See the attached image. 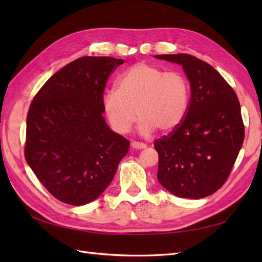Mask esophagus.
Masks as SVG:
<instances>
[{"instance_id": "obj_1", "label": "esophagus", "mask_w": 262, "mask_h": 262, "mask_svg": "<svg viewBox=\"0 0 262 262\" xmlns=\"http://www.w3.org/2000/svg\"><path fill=\"white\" fill-rule=\"evenodd\" d=\"M132 147L133 148H135V149H143V148H146L147 147V145L146 144H144V143H140V142H132Z\"/></svg>"}]
</instances>
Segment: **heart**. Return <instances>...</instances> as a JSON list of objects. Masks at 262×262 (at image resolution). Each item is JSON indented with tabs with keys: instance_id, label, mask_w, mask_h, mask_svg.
<instances>
[{
	"instance_id": "b5f03b06",
	"label": "heart",
	"mask_w": 262,
	"mask_h": 262,
	"mask_svg": "<svg viewBox=\"0 0 262 262\" xmlns=\"http://www.w3.org/2000/svg\"><path fill=\"white\" fill-rule=\"evenodd\" d=\"M190 89L180 72H165L145 62L128 68L117 79L116 90L102 97V108L113 129L126 134L137 118L138 132L148 136L170 133L181 125L189 107Z\"/></svg>"
}]
</instances>
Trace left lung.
<instances>
[{
    "label": "left lung",
    "instance_id": "obj_1",
    "mask_svg": "<svg viewBox=\"0 0 262 262\" xmlns=\"http://www.w3.org/2000/svg\"><path fill=\"white\" fill-rule=\"evenodd\" d=\"M182 66L190 101L181 125L154 142L158 179L181 198L207 197L224 185L244 141L236 93L208 63L188 54L157 55Z\"/></svg>",
    "mask_w": 262,
    "mask_h": 262
}]
</instances>
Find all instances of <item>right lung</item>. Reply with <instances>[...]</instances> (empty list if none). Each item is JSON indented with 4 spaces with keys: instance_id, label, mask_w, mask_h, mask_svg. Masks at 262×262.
Instances as JSON below:
<instances>
[{
    "instance_id": "1",
    "label": "right lung",
    "mask_w": 262,
    "mask_h": 262,
    "mask_svg": "<svg viewBox=\"0 0 262 262\" xmlns=\"http://www.w3.org/2000/svg\"><path fill=\"white\" fill-rule=\"evenodd\" d=\"M114 57L77 58L56 72L27 115L25 158L41 185L65 204L93 202L113 181L130 143L109 128L102 97Z\"/></svg>"
}]
</instances>
